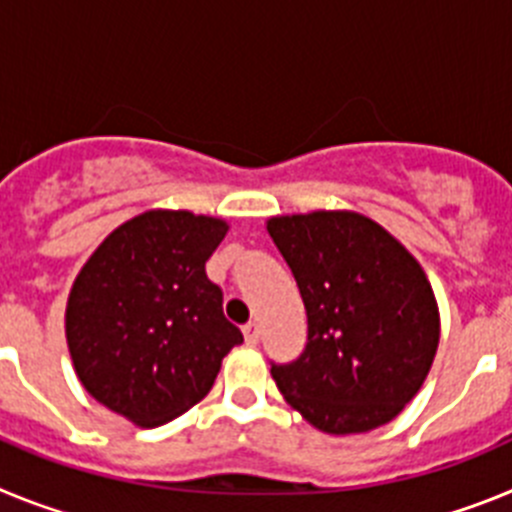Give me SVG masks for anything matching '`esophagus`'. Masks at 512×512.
Masks as SVG:
<instances>
[{
	"label": "esophagus",
	"instance_id": "34e87169",
	"mask_svg": "<svg viewBox=\"0 0 512 512\" xmlns=\"http://www.w3.org/2000/svg\"><path fill=\"white\" fill-rule=\"evenodd\" d=\"M243 336H246V343H259V323H246L243 325Z\"/></svg>",
	"mask_w": 512,
	"mask_h": 512
}]
</instances>
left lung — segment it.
<instances>
[{
  "mask_svg": "<svg viewBox=\"0 0 512 512\" xmlns=\"http://www.w3.org/2000/svg\"><path fill=\"white\" fill-rule=\"evenodd\" d=\"M295 274L307 346L271 364L284 400L333 436L374 431L418 395L438 348V305L413 253L359 212L266 223Z\"/></svg>",
  "mask_w": 512,
  "mask_h": 512,
  "instance_id": "1",
  "label": "left lung"
}]
</instances>
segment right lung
<instances>
[{"label": "right lung", "mask_w": 512, "mask_h": 512, "mask_svg": "<svg viewBox=\"0 0 512 512\" xmlns=\"http://www.w3.org/2000/svg\"><path fill=\"white\" fill-rule=\"evenodd\" d=\"M225 233L220 217L148 210L81 266L66 341L76 377L104 408L156 428L212 390L228 351L243 343L205 274Z\"/></svg>", "instance_id": "right-lung-1"}]
</instances>
